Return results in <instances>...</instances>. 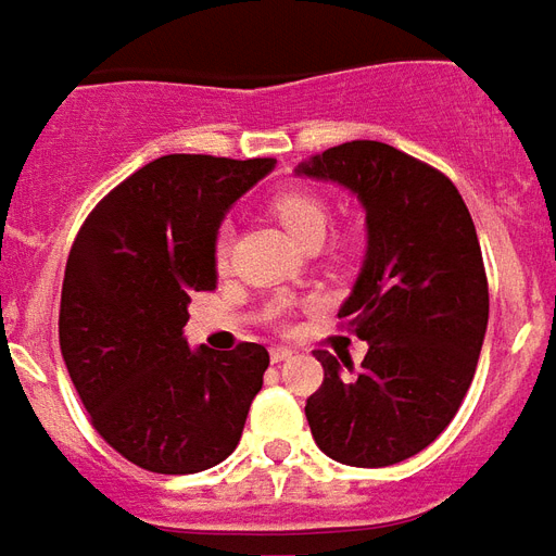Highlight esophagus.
<instances>
[{"label": "esophagus", "instance_id": "obj_1", "mask_svg": "<svg viewBox=\"0 0 556 556\" xmlns=\"http://www.w3.org/2000/svg\"><path fill=\"white\" fill-rule=\"evenodd\" d=\"M269 358H273V364H281L287 362V358H293V350H290V346H273V350H269Z\"/></svg>", "mask_w": 556, "mask_h": 556}]
</instances>
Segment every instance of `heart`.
Masks as SVG:
<instances>
[{
    "mask_svg": "<svg viewBox=\"0 0 556 556\" xmlns=\"http://www.w3.org/2000/svg\"><path fill=\"white\" fill-rule=\"evenodd\" d=\"M266 210H269V216H273L299 245L319 242L323 233H326L328 204L319 194L305 192V189H283V192L269 198ZM228 254L230 233L228 230H218L216 242H213V257H216L218 269L228 266ZM283 314H287V305H283V302H275V305L269 307V319H273V323H281Z\"/></svg>",
    "mask_w": 556,
    "mask_h": 556,
    "instance_id": "obj_1",
    "label": "heart"
}]
</instances>
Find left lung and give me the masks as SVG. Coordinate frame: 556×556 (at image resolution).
<instances>
[{"mask_svg": "<svg viewBox=\"0 0 556 556\" xmlns=\"http://www.w3.org/2000/svg\"><path fill=\"white\" fill-rule=\"evenodd\" d=\"M295 172L350 189L367 213V254L338 317L370 350L352 377L350 358L317 352L311 435L343 465H396L439 439L471 388L489 326L477 228L444 174L382 141H346Z\"/></svg>", "mask_w": 556, "mask_h": 556, "instance_id": "8db88e82", "label": "left lung"}]
</instances>
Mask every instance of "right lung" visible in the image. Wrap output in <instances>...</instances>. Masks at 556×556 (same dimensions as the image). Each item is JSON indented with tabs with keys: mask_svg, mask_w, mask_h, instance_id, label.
I'll list each match as a JSON object with an SVG mask.
<instances>
[{
	"mask_svg": "<svg viewBox=\"0 0 556 556\" xmlns=\"http://www.w3.org/2000/svg\"><path fill=\"white\" fill-rule=\"evenodd\" d=\"M275 160L168 153L115 186L76 233L59 343L112 447L153 473H198L237 450L269 352L189 350V302L216 287L218 225Z\"/></svg>",
	"mask_w": 556,
	"mask_h": 556,
	"instance_id": "obj_1",
	"label": "right lung"
}]
</instances>
